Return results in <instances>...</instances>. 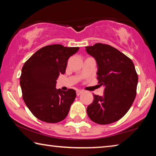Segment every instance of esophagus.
<instances>
[{"label":"esophagus","instance_id":"34e87169","mask_svg":"<svg viewBox=\"0 0 156 156\" xmlns=\"http://www.w3.org/2000/svg\"><path fill=\"white\" fill-rule=\"evenodd\" d=\"M83 93V91H80V90H77L76 91V96H79L80 95Z\"/></svg>","mask_w":156,"mask_h":156}]
</instances>
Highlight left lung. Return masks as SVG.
Here are the masks:
<instances>
[{
    "mask_svg": "<svg viewBox=\"0 0 156 156\" xmlns=\"http://www.w3.org/2000/svg\"><path fill=\"white\" fill-rule=\"evenodd\" d=\"M87 54L96 60L97 79L105 87L102 96L94 99L87 108L89 118L99 125L119 120L130 109L136 96L138 77L132 60L117 49L96 43L85 47Z\"/></svg>",
    "mask_w": 156,
    "mask_h": 156,
    "instance_id": "obj_1",
    "label": "left lung"
}]
</instances>
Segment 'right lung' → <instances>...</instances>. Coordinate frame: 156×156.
<instances>
[{"instance_id": "1", "label": "right lung", "mask_w": 156, "mask_h": 156, "mask_svg": "<svg viewBox=\"0 0 156 156\" xmlns=\"http://www.w3.org/2000/svg\"><path fill=\"white\" fill-rule=\"evenodd\" d=\"M79 47L56 44L38 50L23 65L20 77L23 98L38 119L49 123L60 122L67 117L74 101V89L56 88L58 78L64 74L67 60Z\"/></svg>"}]
</instances>
